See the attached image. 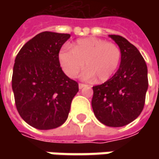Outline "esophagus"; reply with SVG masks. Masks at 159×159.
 <instances>
[{
	"mask_svg": "<svg viewBox=\"0 0 159 159\" xmlns=\"http://www.w3.org/2000/svg\"><path fill=\"white\" fill-rule=\"evenodd\" d=\"M88 85L87 84H83V83H80L79 84V88H80V89H82L83 88H85V87H87Z\"/></svg>",
	"mask_w": 159,
	"mask_h": 159,
	"instance_id": "1",
	"label": "esophagus"
}]
</instances>
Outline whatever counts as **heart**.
I'll return each instance as SVG.
<instances>
[{
    "instance_id": "b5f03b06",
    "label": "heart",
    "mask_w": 159,
    "mask_h": 159,
    "mask_svg": "<svg viewBox=\"0 0 159 159\" xmlns=\"http://www.w3.org/2000/svg\"><path fill=\"white\" fill-rule=\"evenodd\" d=\"M59 62L65 74L74 78L84 67L82 77L86 80L97 78L98 81H106L115 73L121 60V50L117 44L98 38L77 40L70 50H60Z\"/></svg>"
}]
</instances>
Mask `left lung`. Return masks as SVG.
Segmentation results:
<instances>
[{"mask_svg":"<svg viewBox=\"0 0 159 159\" xmlns=\"http://www.w3.org/2000/svg\"><path fill=\"white\" fill-rule=\"evenodd\" d=\"M120 48L119 70L102 85L93 87L92 108L103 125L124 126L143 111L148 89V69L143 56L128 40L109 35Z\"/></svg>","mask_w":159,"mask_h":159,"instance_id":"1","label":"left lung"}]
</instances>
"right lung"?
Instances as JSON below:
<instances>
[{
    "label": "right lung",
    "mask_w": 159,
    "mask_h": 159,
    "mask_svg": "<svg viewBox=\"0 0 159 159\" xmlns=\"http://www.w3.org/2000/svg\"><path fill=\"white\" fill-rule=\"evenodd\" d=\"M68 34L43 32L22 47L12 75L16 110L27 124L40 130L63 125L79 84L62 70L59 51Z\"/></svg>",
    "instance_id": "1"
}]
</instances>
